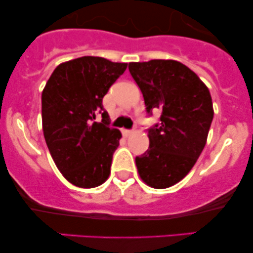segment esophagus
I'll use <instances>...</instances> for the list:
<instances>
[{"label":"esophagus","mask_w":253,"mask_h":253,"mask_svg":"<svg viewBox=\"0 0 253 253\" xmlns=\"http://www.w3.org/2000/svg\"><path fill=\"white\" fill-rule=\"evenodd\" d=\"M132 133H133L132 129H123V134L125 136H128V135L132 134Z\"/></svg>","instance_id":"1"}]
</instances>
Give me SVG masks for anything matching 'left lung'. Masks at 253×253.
I'll return each mask as SVG.
<instances>
[{
    "label": "left lung",
    "mask_w": 253,
    "mask_h": 253,
    "mask_svg": "<svg viewBox=\"0 0 253 253\" xmlns=\"http://www.w3.org/2000/svg\"><path fill=\"white\" fill-rule=\"evenodd\" d=\"M128 70L143 92L146 113L161 112L149 129L150 146L135 164L141 179L165 189L188 175L201 155L214 112L211 92L194 71L176 60L129 63Z\"/></svg>",
    "instance_id": "left-lung-1"
}]
</instances>
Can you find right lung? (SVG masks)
Listing matches in <instances>:
<instances>
[{"instance_id":"add662e5","label":"right lung","mask_w":253,"mask_h":253,"mask_svg":"<svg viewBox=\"0 0 253 253\" xmlns=\"http://www.w3.org/2000/svg\"><path fill=\"white\" fill-rule=\"evenodd\" d=\"M126 68V63L81 57L58 65L42 90L45 141L58 169L76 187H98L109 177L121 132L109 127L102 100ZM97 115L101 123L94 121Z\"/></svg>"}]
</instances>
